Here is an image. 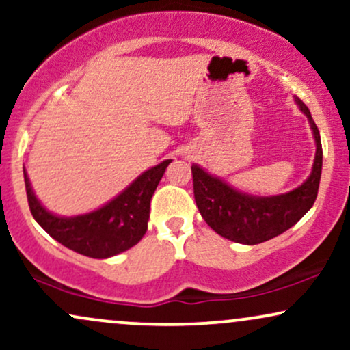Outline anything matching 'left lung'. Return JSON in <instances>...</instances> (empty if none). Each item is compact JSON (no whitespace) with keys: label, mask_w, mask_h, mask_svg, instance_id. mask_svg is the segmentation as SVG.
<instances>
[{"label":"left lung","mask_w":350,"mask_h":350,"mask_svg":"<svg viewBox=\"0 0 350 350\" xmlns=\"http://www.w3.org/2000/svg\"><path fill=\"white\" fill-rule=\"evenodd\" d=\"M299 110L308 116L316 139V156L309 178L299 187L286 194L256 198L230 187L215 176H211L198 164H192V184L198 208L207 226L237 243L256 245L278 237L299 222L312 207L319 189L323 171L321 136L309 108L296 98Z\"/></svg>","instance_id":"1"}]
</instances>
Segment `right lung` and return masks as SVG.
Returning <instances> with one entry per match:
<instances>
[{
  "label": "right lung",
  "instance_id": "right-lung-1",
  "mask_svg": "<svg viewBox=\"0 0 350 350\" xmlns=\"http://www.w3.org/2000/svg\"><path fill=\"white\" fill-rule=\"evenodd\" d=\"M170 163L171 159H166L144 171L107 206L75 217H59L46 211L24 170L27 204L36 222L64 247L92 258H108L131 248L146 234L151 198Z\"/></svg>",
  "mask_w": 350,
  "mask_h": 350
}]
</instances>
